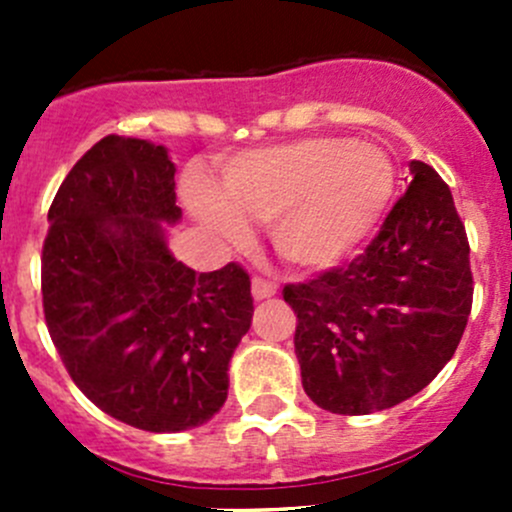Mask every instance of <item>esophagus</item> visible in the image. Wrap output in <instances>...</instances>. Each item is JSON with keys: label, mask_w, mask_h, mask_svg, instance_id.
Wrapping results in <instances>:
<instances>
[{"label": "esophagus", "mask_w": 512, "mask_h": 512, "mask_svg": "<svg viewBox=\"0 0 512 512\" xmlns=\"http://www.w3.org/2000/svg\"><path fill=\"white\" fill-rule=\"evenodd\" d=\"M275 294H277V285L272 280H265V277H255V280H252V297H255L257 302L275 297Z\"/></svg>", "instance_id": "obj_1"}]
</instances>
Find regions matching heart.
I'll return each mask as SVG.
<instances>
[{
  "label": "heart",
  "instance_id": "obj_1",
  "mask_svg": "<svg viewBox=\"0 0 512 512\" xmlns=\"http://www.w3.org/2000/svg\"><path fill=\"white\" fill-rule=\"evenodd\" d=\"M394 193V163L381 148L319 136L230 158L223 195L195 183L190 205L232 242L250 235L245 218L272 223L282 260L322 272L349 260L379 230Z\"/></svg>",
  "mask_w": 512,
  "mask_h": 512
}]
</instances>
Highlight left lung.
<instances>
[{"label": "left lung", "instance_id": "1", "mask_svg": "<svg viewBox=\"0 0 512 512\" xmlns=\"http://www.w3.org/2000/svg\"><path fill=\"white\" fill-rule=\"evenodd\" d=\"M409 190L364 255L285 287L302 386L324 411L364 416L426 389L473 304L471 247L441 175L411 160Z\"/></svg>", "mask_w": 512, "mask_h": 512}]
</instances>
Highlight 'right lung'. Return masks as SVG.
Masks as SVG:
<instances>
[{
  "mask_svg": "<svg viewBox=\"0 0 512 512\" xmlns=\"http://www.w3.org/2000/svg\"><path fill=\"white\" fill-rule=\"evenodd\" d=\"M168 148L106 136L69 170L49 208L41 294L74 384L108 416L151 433L203 426L252 324L250 275L195 272L173 257Z\"/></svg>",
  "mask_w": 512,
  "mask_h": 512,
  "instance_id": "add662e5",
  "label": "right lung"
}]
</instances>
